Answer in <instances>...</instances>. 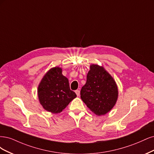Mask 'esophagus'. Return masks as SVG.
Returning a JSON list of instances; mask_svg holds the SVG:
<instances>
[{
  "instance_id": "obj_1",
  "label": "esophagus",
  "mask_w": 154,
  "mask_h": 154,
  "mask_svg": "<svg viewBox=\"0 0 154 154\" xmlns=\"http://www.w3.org/2000/svg\"><path fill=\"white\" fill-rule=\"evenodd\" d=\"M75 93H76V95L79 97V95H80V91L79 90H75Z\"/></svg>"
}]
</instances>
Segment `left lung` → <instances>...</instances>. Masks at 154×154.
<instances>
[{
    "instance_id": "left-lung-1",
    "label": "left lung",
    "mask_w": 154,
    "mask_h": 154,
    "mask_svg": "<svg viewBox=\"0 0 154 154\" xmlns=\"http://www.w3.org/2000/svg\"><path fill=\"white\" fill-rule=\"evenodd\" d=\"M118 88L113 78L103 67L90 66L85 85L82 87L81 97L90 109L100 116L110 111L118 98Z\"/></svg>"
}]
</instances>
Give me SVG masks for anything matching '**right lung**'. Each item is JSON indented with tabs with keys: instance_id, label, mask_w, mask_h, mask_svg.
<instances>
[{
	"instance_id": "right-lung-1",
	"label": "right lung",
	"mask_w": 154,
	"mask_h": 154,
	"mask_svg": "<svg viewBox=\"0 0 154 154\" xmlns=\"http://www.w3.org/2000/svg\"><path fill=\"white\" fill-rule=\"evenodd\" d=\"M38 95L45 109L52 113L61 112L77 97L59 67L51 68L44 75L39 84Z\"/></svg>"
}]
</instances>
